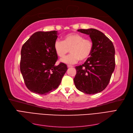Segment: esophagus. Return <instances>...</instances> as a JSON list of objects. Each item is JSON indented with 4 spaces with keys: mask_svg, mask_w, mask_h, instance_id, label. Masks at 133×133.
<instances>
[{
    "mask_svg": "<svg viewBox=\"0 0 133 133\" xmlns=\"http://www.w3.org/2000/svg\"><path fill=\"white\" fill-rule=\"evenodd\" d=\"M68 68H72L73 67V66H71V65H68Z\"/></svg>",
    "mask_w": 133,
    "mask_h": 133,
    "instance_id": "obj_1",
    "label": "esophagus"
}]
</instances>
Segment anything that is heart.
I'll use <instances>...</instances> for the list:
<instances>
[{"label":"heart","instance_id":"obj_1","mask_svg":"<svg viewBox=\"0 0 133 133\" xmlns=\"http://www.w3.org/2000/svg\"><path fill=\"white\" fill-rule=\"evenodd\" d=\"M93 46L90 39H85L83 35L75 33L66 34L63 41L56 40L54 43V48L56 54L60 58H63L70 50L71 53L61 60L62 63L73 64L79 59L84 61L89 57Z\"/></svg>","mask_w":133,"mask_h":133}]
</instances>
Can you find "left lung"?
I'll return each instance as SVG.
<instances>
[{
	"label": "left lung",
	"mask_w": 133,
	"mask_h": 133,
	"mask_svg": "<svg viewBox=\"0 0 133 133\" xmlns=\"http://www.w3.org/2000/svg\"><path fill=\"white\" fill-rule=\"evenodd\" d=\"M89 35L93 44L90 57L75 66L74 82L76 89L87 94H95L105 89L115 69V48L110 40L95 29H78Z\"/></svg>",
	"instance_id": "obj_1"
}]
</instances>
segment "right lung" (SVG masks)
<instances>
[{
  "instance_id": "add662e5",
  "label": "right lung",
  "mask_w": 133,
  "mask_h": 133,
  "mask_svg": "<svg viewBox=\"0 0 133 133\" xmlns=\"http://www.w3.org/2000/svg\"><path fill=\"white\" fill-rule=\"evenodd\" d=\"M57 31H37L23 44L20 68L27 88L34 93L46 95L57 89L68 69L66 64L55 65L58 55L54 43Z\"/></svg>"
}]
</instances>
